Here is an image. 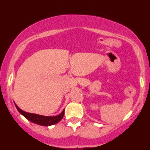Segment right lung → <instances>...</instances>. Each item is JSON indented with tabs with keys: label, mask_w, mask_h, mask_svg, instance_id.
<instances>
[{
	"label": "right lung",
	"mask_w": 150,
	"mask_h": 150,
	"mask_svg": "<svg viewBox=\"0 0 150 150\" xmlns=\"http://www.w3.org/2000/svg\"><path fill=\"white\" fill-rule=\"evenodd\" d=\"M15 105L18 112H20L22 116H25L28 120H29V121L33 123H35V124L43 125V126H50V125L56 124V123H58L62 120V118L64 116V110L62 113H60L58 116H42V115L34 114V113H30V112H25V111L22 110L16 104Z\"/></svg>",
	"instance_id": "1"
}]
</instances>
